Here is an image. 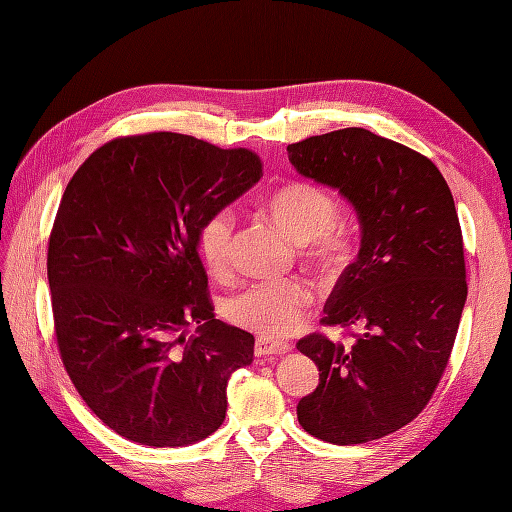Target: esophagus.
<instances>
[{
  "label": "esophagus",
  "instance_id": "esophagus-1",
  "mask_svg": "<svg viewBox=\"0 0 512 512\" xmlns=\"http://www.w3.org/2000/svg\"><path fill=\"white\" fill-rule=\"evenodd\" d=\"M254 350L258 356H269V354H286L292 350V346L288 342H282V339L260 335V337H256Z\"/></svg>",
  "mask_w": 512,
  "mask_h": 512
}]
</instances>
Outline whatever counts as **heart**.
<instances>
[{"instance_id": "b5f03b06", "label": "heart", "mask_w": 512, "mask_h": 512, "mask_svg": "<svg viewBox=\"0 0 512 512\" xmlns=\"http://www.w3.org/2000/svg\"><path fill=\"white\" fill-rule=\"evenodd\" d=\"M265 218L280 228L294 243L312 241V252L322 262L342 256L346 241L331 222L335 218V198L309 181H284L260 200ZM200 260L215 277H226L232 265L235 220L228 211H215L200 222L196 232ZM314 290L305 280H284L256 284L226 303V318L241 329L267 337H282L297 331Z\"/></svg>"}]
</instances>
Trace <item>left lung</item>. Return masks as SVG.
Here are the masks:
<instances>
[{
	"label": "left lung",
	"instance_id": "8db88e82",
	"mask_svg": "<svg viewBox=\"0 0 512 512\" xmlns=\"http://www.w3.org/2000/svg\"><path fill=\"white\" fill-rule=\"evenodd\" d=\"M288 160L339 190L361 224L359 256L322 318L361 333L352 346L322 333L299 339L320 371L299 423L331 444L378 440L421 414L455 344L468 297L455 200L429 158L363 128L309 136L288 145Z\"/></svg>",
	"mask_w": 512,
	"mask_h": 512
}]
</instances>
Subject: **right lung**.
Here are the masks:
<instances>
[{"label":"right lung","mask_w":512,"mask_h":512,"mask_svg":"<svg viewBox=\"0 0 512 512\" xmlns=\"http://www.w3.org/2000/svg\"><path fill=\"white\" fill-rule=\"evenodd\" d=\"M260 177L250 149L151 132L102 145L70 179L46 258L55 337L76 391L126 440L188 446L224 423L254 335L215 318L196 232Z\"/></svg>","instance_id":"right-lung-1"}]
</instances>
